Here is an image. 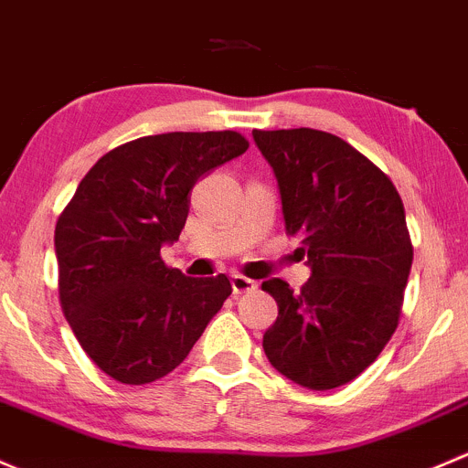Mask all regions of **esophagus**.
I'll return each instance as SVG.
<instances>
[{"mask_svg":"<svg viewBox=\"0 0 468 468\" xmlns=\"http://www.w3.org/2000/svg\"><path fill=\"white\" fill-rule=\"evenodd\" d=\"M259 283L254 282V279H248L243 277V274H232V288L236 295H240V292H252L257 291Z\"/></svg>","mask_w":468,"mask_h":468,"instance_id":"34e87169","label":"esophagus"}]
</instances>
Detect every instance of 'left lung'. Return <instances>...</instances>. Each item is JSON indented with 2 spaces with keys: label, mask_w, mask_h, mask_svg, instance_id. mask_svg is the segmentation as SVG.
I'll return each mask as SVG.
<instances>
[{
  "label": "left lung",
  "mask_w": 468,
  "mask_h": 468,
  "mask_svg": "<svg viewBox=\"0 0 468 468\" xmlns=\"http://www.w3.org/2000/svg\"><path fill=\"white\" fill-rule=\"evenodd\" d=\"M282 194L286 232L302 240L311 277L261 288L279 315L263 334L270 365L308 389H334L369 367L392 338L412 243L401 196L345 139L313 128L252 130Z\"/></svg>",
  "instance_id": "left-lung-1"
}]
</instances>
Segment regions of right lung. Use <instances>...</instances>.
<instances>
[{
    "instance_id": "right-lung-1",
    "label": "right lung",
    "mask_w": 468,
    "mask_h": 468,
    "mask_svg": "<svg viewBox=\"0 0 468 468\" xmlns=\"http://www.w3.org/2000/svg\"><path fill=\"white\" fill-rule=\"evenodd\" d=\"M234 130L164 133L105 153L56 223L60 306L85 354L119 383L166 377L232 295L225 274L196 279L162 261L196 182L248 151Z\"/></svg>"
}]
</instances>
